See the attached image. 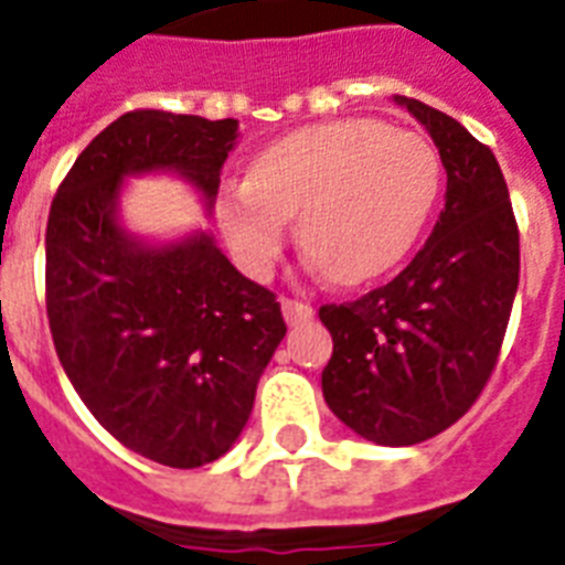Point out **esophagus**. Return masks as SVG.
I'll list each match as a JSON object with an SVG mask.
<instances>
[{"label": "esophagus", "mask_w": 565, "mask_h": 565, "mask_svg": "<svg viewBox=\"0 0 565 565\" xmlns=\"http://www.w3.org/2000/svg\"><path fill=\"white\" fill-rule=\"evenodd\" d=\"M281 312L287 324H301V321H310L316 310L305 301H296V298H281Z\"/></svg>", "instance_id": "1"}]
</instances>
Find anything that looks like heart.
Listing matches in <instances>:
<instances>
[{"label":"heart","mask_w":565,"mask_h":565,"mask_svg":"<svg viewBox=\"0 0 565 565\" xmlns=\"http://www.w3.org/2000/svg\"><path fill=\"white\" fill-rule=\"evenodd\" d=\"M439 189L425 137L376 120L305 126L260 149L249 180L221 189L217 215L238 267L269 275L298 215L310 264L355 287L407 255Z\"/></svg>","instance_id":"obj_1"}]
</instances>
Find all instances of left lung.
<instances>
[{
	"label": "left lung",
	"instance_id": "1",
	"mask_svg": "<svg viewBox=\"0 0 565 565\" xmlns=\"http://www.w3.org/2000/svg\"><path fill=\"white\" fill-rule=\"evenodd\" d=\"M393 103L439 149L445 210L391 284L319 319L333 335L321 373L330 411L367 443L402 448L451 428L486 387L520 281V232L491 149L419 99Z\"/></svg>",
	"mask_w": 565,
	"mask_h": 565
}]
</instances>
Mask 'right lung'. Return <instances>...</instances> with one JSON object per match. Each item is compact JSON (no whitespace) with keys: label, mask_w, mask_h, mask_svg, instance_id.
Returning <instances> with one entry per match:
<instances>
[{"label":"right lung","mask_w":565,"mask_h":565,"mask_svg":"<svg viewBox=\"0 0 565 565\" xmlns=\"http://www.w3.org/2000/svg\"><path fill=\"white\" fill-rule=\"evenodd\" d=\"M235 143L232 117L129 111L85 146L51 203L45 305L65 376L114 439L169 468L235 445L287 324L212 232L140 238L120 198L129 178L174 174L210 212Z\"/></svg>","instance_id":"add662e5"}]
</instances>
